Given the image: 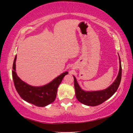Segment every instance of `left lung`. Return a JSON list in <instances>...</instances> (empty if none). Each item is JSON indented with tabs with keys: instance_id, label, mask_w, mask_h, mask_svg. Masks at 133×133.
Masks as SVG:
<instances>
[{
	"instance_id": "1",
	"label": "left lung",
	"mask_w": 133,
	"mask_h": 133,
	"mask_svg": "<svg viewBox=\"0 0 133 133\" xmlns=\"http://www.w3.org/2000/svg\"><path fill=\"white\" fill-rule=\"evenodd\" d=\"M119 60H120V70L117 77L110 86L103 90L96 91H85L83 90L77 83L76 77L73 76L76 97L78 102L89 106H96L102 104L116 93L120 84L121 73H122L120 57H119Z\"/></svg>"
}]
</instances>
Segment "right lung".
<instances>
[{"instance_id": "right-lung-1", "label": "right lung", "mask_w": 133, "mask_h": 133, "mask_svg": "<svg viewBox=\"0 0 133 133\" xmlns=\"http://www.w3.org/2000/svg\"><path fill=\"white\" fill-rule=\"evenodd\" d=\"M15 56L13 64L12 77L15 87L21 97L26 102L38 107H45L55 101L57 88L65 75L68 74L66 71L56 77L49 84L41 87L31 86L21 80L16 73Z\"/></svg>"}]
</instances>
